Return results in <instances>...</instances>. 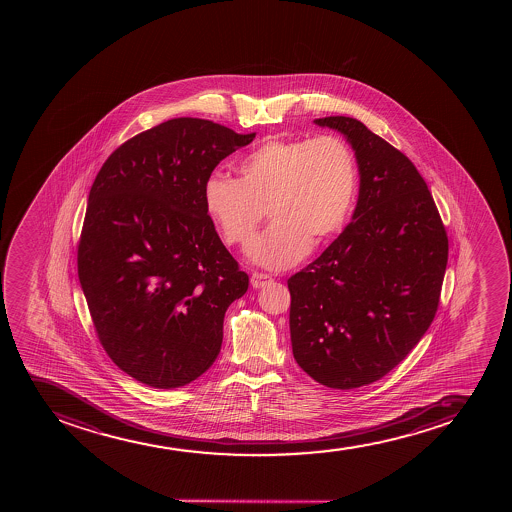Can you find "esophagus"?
Listing matches in <instances>:
<instances>
[{
    "instance_id": "1",
    "label": "esophagus",
    "mask_w": 512,
    "mask_h": 512,
    "mask_svg": "<svg viewBox=\"0 0 512 512\" xmlns=\"http://www.w3.org/2000/svg\"><path fill=\"white\" fill-rule=\"evenodd\" d=\"M271 282L270 275H266V273H259V271H254L253 275H251V285L254 288H263L265 285Z\"/></svg>"
}]
</instances>
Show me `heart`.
<instances>
[{
	"mask_svg": "<svg viewBox=\"0 0 512 512\" xmlns=\"http://www.w3.org/2000/svg\"><path fill=\"white\" fill-rule=\"evenodd\" d=\"M235 171L237 179L206 181V213L225 244L246 249L268 212L273 224L251 256L270 270L294 266L311 246L335 237L359 191L357 157L338 136L271 138L247 152Z\"/></svg>",
	"mask_w": 512,
	"mask_h": 512,
	"instance_id": "1",
	"label": "heart"
}]
</instances>
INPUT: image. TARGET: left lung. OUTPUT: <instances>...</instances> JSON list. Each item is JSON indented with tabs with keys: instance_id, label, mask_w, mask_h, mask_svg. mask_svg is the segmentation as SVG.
<instances>
[{
	"instance_id": "left-lung-1",
	"label": "left lung",
	"mask_w": 512,
	"mask_h": 512,
	"mask_svg": "<svg viewBox=\"0 0 512 512\" xmlns=\"http://www.w3.org/2000/svg\"><path fill=\"white\" fill-rule=\"evenodd\" d=\"M347 136L360 172L352 222L288 278L297 364L323 386H367L393 371L434 321L446 229L412 160L364 123L316 119Z\"/></svg>"
}]
</instances>
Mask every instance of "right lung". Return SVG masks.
Returning <instances> with one entry per match:
<instances>
[{
    "mask_svg": "<svg viewBox=\"0 0 512 512\" xmlns=\"http://www.w3.org/2000/svg\"><path fill=\"white\" fill-rule=\"evenodd\" d=\"M256 133L176 118L124 141L89 194L78 278L112 362L157 389L186 386L220 353L249 277L220 241L203 188Z\"/></svg>",
    "mask_w": 512,
    "mask_h": 512,
    "instance_id": "add662e5",
    "label": "right lung"
}]
</instances>
